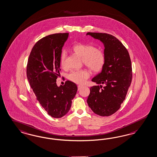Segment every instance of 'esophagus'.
I'll return each mask as SVG.
<instances>
[{
  "instance_id": "obj_1",
  "label": "esophagus",
  "mask_w": 157,
  "mask_h": 157,
  "mask_svg": "<svg viewBox=\"0 0 157 157\" xmlns=\"http://www.w3.org/2000/svg\"><path fill=\"white\" fill-rule=\"evenodd\" d=\"M82 87H83V86H82V85H78V90H79L81 89Z\"/></svg>"
}]
</instances>
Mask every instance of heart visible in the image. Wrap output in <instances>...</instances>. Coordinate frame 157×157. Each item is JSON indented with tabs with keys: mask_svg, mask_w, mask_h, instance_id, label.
Returning a JSON list of instances; mask_svg holds the SVG:
<instances>
[{
	"mask_svg": "<svg viewBox=\"0 0 157 157\" xmlns=\"http://www.w3.org/2000/svg\"><path fill=\"white\" fill-rule=\"evenodd\" d=\"M72 50L76 54L82 57L84 64L94 72H98L102 70L105 64V55L101 49L96 48L94 46L85 43L74 44ZM66 55L63 51L59 57L61 66L65 65ZM90 74L86 70L72 71L68 75V78L71 81L77 84H83L89 78Z\"/></svg>",
	"mask_w": 157,
	"mask_h": 157,
	"instance_id": "heart-1",
	"label": "heart"
}]
</instances>
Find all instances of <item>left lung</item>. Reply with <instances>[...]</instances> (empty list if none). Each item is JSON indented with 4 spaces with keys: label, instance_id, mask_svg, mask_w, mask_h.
I'll return each instance as SVG.
<instances>
[{
    "label": "left lung",
    "instance_id": "8db88e82",
    "mask_svg": "<svg viewBox=\"0 0 157 157\" xmlns=\"http://www.w3.org/2000/svg\"><path fill=\"white\" fill-rule=\"evenodd\" d=\"M86 35L104 43L106 59L101 72L92 80L100 85L90 87L87 103L95 114L108 117L119 109L125 99L132 79L131 59L124 44L112 35L97 33Z\"/></svg>",
    "mask_w": 157,
    "mask_h": 157
}]
</instances>
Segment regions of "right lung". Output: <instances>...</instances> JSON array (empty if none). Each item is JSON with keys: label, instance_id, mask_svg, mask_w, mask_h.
Segmentation results:
<instances>
[{"label": "right lung", "instance_id": "right-lung-1", "mask_svg": "<svg viewBox=\"0 0 157 157\" xmlns=\"http://www.w3.org/2000/svg\"><path fill=\"white\" fill-rule=\"evenodd\" d=\"M68 33L49 35L39 40L29 54L27 75L36 99L50 116L59 118L68 113L78 87L75 83L67 81L58 87L59 57Z\"/></svg>", "mask_w": 157, "mask_h": 157}]
</instances>
